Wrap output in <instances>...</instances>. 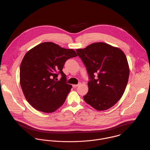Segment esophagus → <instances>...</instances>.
Masks as SVG:
<instances>
[{"instance_id":"34e87169","label":"esophagus","mask_w":150,"mask_h":150,"mask_svg":"<svg viewBox=\"0 0 150 150\" xmlns=\"http://www.w3.org/2000/svg\"><path fill=\"white\" fill-rule=\"evenodd\" d=\"M81 84V83H79L78 84H76V85H73V87H74V88H76V87H77V86H80Z\"/></svg>"}]
</instances>
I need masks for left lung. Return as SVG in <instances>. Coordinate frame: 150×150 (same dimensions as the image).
I'll list each match as a JSON object with an SVG mask.
<instances>
[{
    "instance_id": "left-lung-1",
    "label": "left lung",
    "mask_w": 150,
    "mask_h": 150,
    "mask_svg": "<svg viewBox=\"0 0 150 150\" xmlns=\"http://www.w3.org/2000/svg\"><path fill=\"white\" fill-rule=\"evenodd\" d=\"M76 52L89 79L84 100L99 111L112 107L123 95L128 82L129 68L125 54L118 48L101 42L77 49Z\"/></svg>"
}]
</instances>
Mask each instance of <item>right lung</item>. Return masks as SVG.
I'll return each instance as SVG.
<instances>
[{
	"label": "right lung",
	"mask_w": 150,
	"mask_h": 150,
	"mask_svg": "<svg viewBox=\"0 0 150 150\" xmlns=\"http://www.w3.org/2000/svg\"><path fill=\"white\" fill-rule=\"evenodd\" d=\"M77 56L73 50L52 42L41 43L25 54L20 66V84L32 107L49 113L63 105L72 86L66 83L62 69L68 59ZM59 74L62 78L58 81Z\"/></svg>",
	"instance_id": "right-lung-1"
}]
</instances>
